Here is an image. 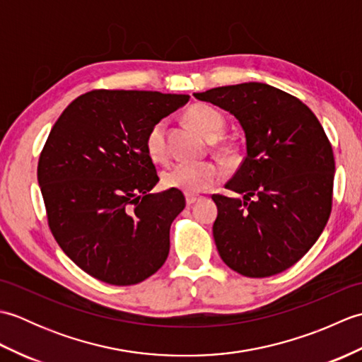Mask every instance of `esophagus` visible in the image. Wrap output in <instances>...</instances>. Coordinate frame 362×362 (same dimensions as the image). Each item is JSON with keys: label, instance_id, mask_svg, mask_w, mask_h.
<instances>
[{"label": "esophagus", "instance_id": "esophagus-1", "mask_svg": "<svg viewBox=\"0 0 362 362\" xmlns=\"http://www.w3.org/2000/svg\"><path fill=\"white\" fill-rule=\"evenodd\" d=\"M201 201V197L199 196H194V194H187V205H193L196 202Z\"/></svg>", "mask_w": 362, "mask_h": 362}]
</instances>
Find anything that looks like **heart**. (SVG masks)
I'll list each match as a JSON object with an SVG mask.
<instances>
[{"mask_svg": "<svg viewBox=\"0 0 362 362\" xmlns=\"http://www.w3.org/2000/svg\"><path fill=\"white\" fill-rule=\"evenodd\" d=\"M187 119L199 134L206 140L214 141L224 132L226 119L210 105L197 104L187 112ZM146 151L156 161L168 158L166 144V121L153 124L144 140ZM222 179V169L211 161L204 163H177L163 173V185L171 189H179L185 194H199L216 185Z\"/></svg>", "mask_w": 362, "mask_h": 362, "instance_id": "b5f03b06", "label": "heart"}]
</instances>
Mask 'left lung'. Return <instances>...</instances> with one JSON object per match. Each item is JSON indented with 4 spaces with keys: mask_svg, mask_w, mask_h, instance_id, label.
Instances as JSON below:
<instances>
[{
    "mask_svg": "<svg viewBox=\"0 0 362 362\" xmlns=\"http://www.w3.org/2000/svg\"><path fill=\"white\" fill-rule=\"evenodd\" d=\"M194 98L235 115L245 134L247 156L226 185L243 199L211 196L222 261L250 279L286 271L313 247L332 213L334 156L324 127L300 99L267 83Z\"/></svg>",
    "mask_w": 362,
    "mask_h": 362,
    "instance_id": "obj_1",
    "label": "left lung"
}]
</instances>
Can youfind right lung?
<instances>
[{
  "instance_id": "right-lung-1",
  "label": "right lung",
  "mask_w": 362,
  "mask_h": 362,
  "mask_svg": "<svg viewBox=\"0 0 362 362\" xmlns=\"http://www.w3.org/2000/svg\"><path fill=\"white\" fill-rule=\"evenodd\" d=\"M188 99L91 90L52 126L37 166L48 226L68 258L95 279L130 286L165 264L169 228L185 196L149 193L160 179L144 140Z\"/></svg>"
}]
</instances>
